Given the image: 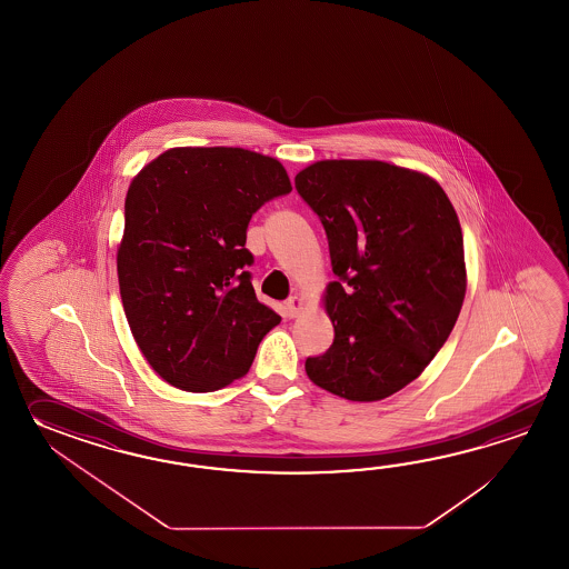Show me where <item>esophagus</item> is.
<instances>
[{"instance_id": "34e87169", "label": "esophagus", "mask_w": 569, "mask_h": 569, "mask_svg": "<svg viewBox=\"0 0 569 569\" xmlns=\"http://www.w3.org/2000/svg\"><path fill=\"white\" fill-rule=\"evenodd\" d=\"M284 309H287L289 317H297L302 311L301 297H297V295L290 297L289 301L284 302Z\"/></svg>"}]
</instances>
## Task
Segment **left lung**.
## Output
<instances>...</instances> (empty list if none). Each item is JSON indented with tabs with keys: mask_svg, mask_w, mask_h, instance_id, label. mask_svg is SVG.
Segmentation results:
<instances>
[{
	"mask_svg": "<svg viewBox=\"0 0 569 569\" xmlns=\"http://www.w3.org/2000/svg\"><path fill=\"white\" fill-rule=\"evenodd\" d=\"M295 187L323 223L338 277L326 289L336 338L307 358V376L341 399H387L423 372L458 321V213L431 177L382 160H319Z\"/></svg>",
	"mask_w": 569,
	"mask_h": 569,
	"instance_id": "obj_1",
	"label": "left lung"
}]
</instances>
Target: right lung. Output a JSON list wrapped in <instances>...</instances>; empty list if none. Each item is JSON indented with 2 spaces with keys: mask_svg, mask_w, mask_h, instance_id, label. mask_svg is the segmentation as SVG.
<instances>
[{
  "mask_svg": "<svg viewBox=\"0 0 569 569\" xmlns=\"http://www.w3.org/2000/svg\"><path fill=\"white\" fill-rule=\"evenodd\" d=\"M290 191L277 158L226 146L170 148L133 177L118 248L121 302L138 348L172 387H228L279 326L256 299L246 230Z\"/></svg>",
  "mask_w": 569,
  "mask_h": 569,
  "instance_id": "1",
  "label": "right lung"
}]
</instances>
